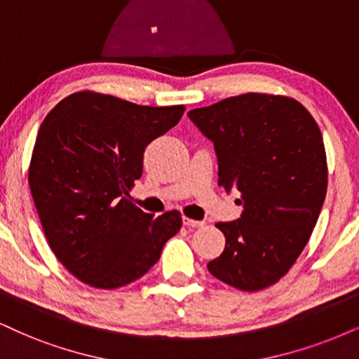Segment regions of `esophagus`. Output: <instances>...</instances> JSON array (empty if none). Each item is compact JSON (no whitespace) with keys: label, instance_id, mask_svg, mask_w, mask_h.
<instances>
[{"label":"esophagus","instance_id":"esophagus-1","mask_svg":"<svg viewBox=\"0 0 359 359\" xmlns=\"http://www.w3.org/2000/svg\"><path fill=\"white\" fill-rule=\"evenodd\" d=\"M183 224L184 226H188V228H200V226H203V221H198V219H191V218H183Z\"/></svg>","mask_w":359,"mask_h":359}]
</instances>
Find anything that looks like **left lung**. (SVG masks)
<instances>
[{
	"instance_id": "1",
	"label": "left lung",
	"mask_w": 359,
	"mask_h": 359,
	"mask_svg": "<svg viewBox=\"0 0 359 359\" xmlns=\"http://www.w3.org/2000/svg\"><path fill=\"white\" fill-rule=\"evenodd\" d=\"M188 118L215 146L218 184L238 191L241 216L216 223L224 251L208 263L243 291L268 287L290 271L316 226L328 187L323 136L302 103L286 96H231Z\"/></svg>"
}]
</instances>
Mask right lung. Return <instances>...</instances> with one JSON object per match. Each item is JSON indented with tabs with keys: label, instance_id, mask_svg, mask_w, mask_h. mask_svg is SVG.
<instances>
[{
	"label": "right lung",
	"instance_id": "add662e5",
	"mask_svg": "<svg viewBox=\"0 0 359 359\" xmlns=\"http://www.w3.org/2000/svg\"><path fill=\"white\" fill-rule=\"evenodd\" d=\"M184 106H140L74 93L39 126L29 188L53 253L79 281L103 290L138 280L181 228L178 211L158 218L130 201L144 148L178 125Z\"/></svg>",
	"mask_w": 359,
	"mask_h": 359
}]
</instances>
